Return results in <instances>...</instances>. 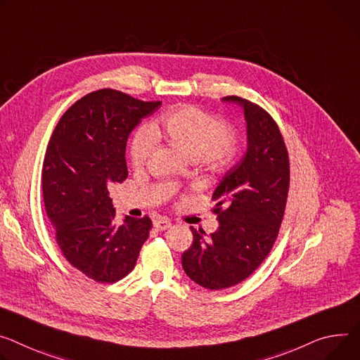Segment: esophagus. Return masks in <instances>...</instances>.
<instances>
[{"label":"esophagus","instance_id":"1","mask_svg":"<svg viewBox=\"0 0 360 360\" xmlns=\"http://www.w3.org/2000/svg\"><path fill=\"white\" fill-rule=\"evenodd\" d=\"M171 225H172V224H171V221H169L168 218H158V219L153 221V226L156 228V230H159V231L168 230V228H169Z\"/></svg>","mask_w":360,"mask_h":360}]
</instances>
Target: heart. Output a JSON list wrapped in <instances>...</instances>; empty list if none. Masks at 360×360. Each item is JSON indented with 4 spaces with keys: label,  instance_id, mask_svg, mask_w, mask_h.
Segmentation results:
<instances>
[{
    "label": "heart",
    "instance_id": "obj_1",
    "mask_svg": "<svg viewBox=\"0 0 360 360\" xmlns=\"http://www.w3.org/2000/svg\"><path fill=\"white\" fill-rule=\"evenodd\" d=\"M155 138L167 139L191 159H197L211 168H221L236 153L237 138L231 126L197 106H181L167 116L141 129L130 146V159L139 168L143 167L153 146Z\"/></svg>",
    "mask_w": 360,
    "mask_h": 360
}]
</instances>
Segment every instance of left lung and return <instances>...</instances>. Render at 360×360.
I'll return each instance as SVG.
<instances>
[{
  "label": "left lung",
  "mask_w": 360,
  "mask_h": 360,
  "mask_svg": "<svg viewBox=\"0 0 360 360\" xmlns=\"http://www.w3.org/2000/svg\"><path fill=\"white\" fill-rule=\"evenodd\" d=\"M244 112L247 150L212 193L218 230L207 236L191 226L192 245L182 269L197 284L221 290L245 280L269 255L285 210L288 153L273 117L237 96L222 97Z\"/></svg>",
  "instance_id": "left-lung-1"
}]
</instances>
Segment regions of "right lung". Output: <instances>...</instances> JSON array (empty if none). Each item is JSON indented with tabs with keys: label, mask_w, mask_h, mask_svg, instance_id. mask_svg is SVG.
I'll return each mask as SVG.
<instances>
[{
	"label": "right lung",
	"mask_w": 360,
	"mask_h": 360,
	"mask_svg": "<svg viewBox=\"0 0 360 360\" xmlns=\"http://www.w3.org/2000/svg\"><path fill=\"white\" fill-rule=\"evenodd\" d=\"M160 106L102 89L77 101L57 123L43 163V197L57 244L69 263L97 283L134 270L149 237V217L115 222L110 189L127 178L126 143Z\"/></svg>",
	"instance_id": "obj_1"
}]
</instances>
